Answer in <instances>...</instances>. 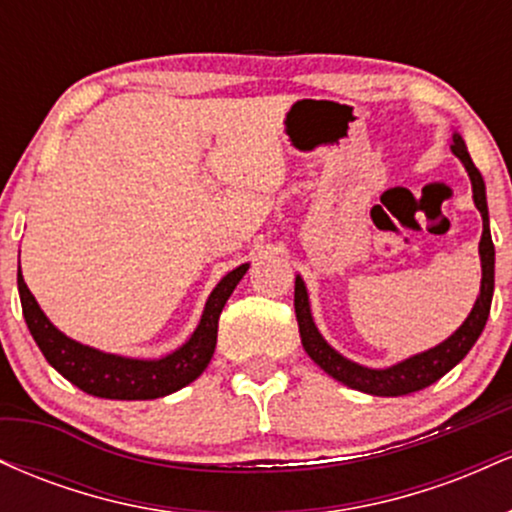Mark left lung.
Returning a JSON list of instances; mask_svg holds the SVG:
<instances>
[{
	"label": "left lung",
	"mask_w": 512,
	"mask_h": 512,
	"mask_svg": "<svg viewBox=\"0 0 512 512\" xmlns=\"http://www.w3.org/2000/svg\"><path fill=\"white\" fill-rule=\"evenodd\" d=\"M450 151L462 161L464 170H467L469 180H472V197L477 204L481 221H484V231H481L479 240V257H481V289L474 303L472 313L467 315V320L450 334L445 342H440L433 349L421 351V354L404 358V361L395 363V366L387 368H368L361 363L351 361L339 354L337 349H332L325 342L320 330L315 327L313 313H310V301H308V289H305V281L301 276H296V291H293V305H296V320H298V332H301V342L305 354L325 370L327 375H332L334 380L344 383L346 387L358 392H366V395L375 397H402L409 392H419L424 387L433 385L436 380L443 378L448 370H452L464 356L469 354L474 344H477L479 334L484 332L486 320H489L491 310V298H493V267H496V250H493L491 240V228H489V207H486V185L477 166L472 163L467 144L460 137V132H452V144Z\"/></svg>",
	"instance_id": "obj_1"
}]
</instances>
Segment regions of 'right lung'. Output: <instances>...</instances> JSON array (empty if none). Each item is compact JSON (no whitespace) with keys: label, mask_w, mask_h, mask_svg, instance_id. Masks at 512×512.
<instances>
[{"label":"right lung","mask_w":512,"mask_h":512,"mask_svg":"<svg viewBox=\"0 0 512 512\" xmlns=\"http://www.w3.org/2000/svg\"><path fill=\"white\" fill-rule=\"evenodd\" d=\"M250 264L228 272L209 293L202 320L185 344L161 358H129L120 354H105L57 330L50 317L40 310L38 301L26 286L19 262V296L23 317L31 330L35 344L48 358V363L62 378L84 390L86 395L103 399H156L178 392L192 380H197L209 366L216 349V332L223 305L231 298L238 281L243 279Z\"/></svg>","instance_id":"obj_1"}]
</instances>
